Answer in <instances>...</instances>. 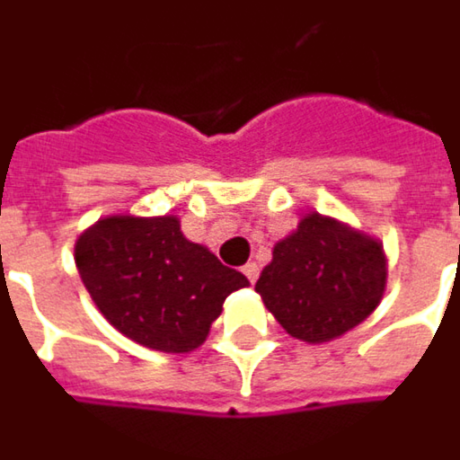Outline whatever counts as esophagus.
I'll use <instances>...</instances> for the list:
<instances>
[{
	"label": "esophagus",
	"instance_id": "esophagus-1",
	"mask_svg": "<svg viewBox=\"0 0 460 460\" xmlns=\"http://www.w3.org/2000/svg\"><path fill=\"white\" fill-rule=\"evenodd\" d=\"M243 274H246V279L253 284V281L259 279V263H253V261L246 263V266H243Z\"/></svg>",
	"mask_w": 460,
	"mask_h": 460
}]
</instances>
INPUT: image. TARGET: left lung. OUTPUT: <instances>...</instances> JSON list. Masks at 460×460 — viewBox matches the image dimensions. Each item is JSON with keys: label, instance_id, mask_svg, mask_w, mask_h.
Instances as JSON below:
<instances>
[{"label": "left lung", "instance_id": "obj_1", "mask_svg": "<svg viewBox=\"0 0 460 460\" xmlns=\"http://www.w3.org/2000/svg\"><path fill=\"white\" fill-rule=\"evenodd\" d=\"M386 274L381 241L314 211L276 243L256 291L286 333L323 343L374 314Z\"/></svg>", "mask_w": 460, "mask_h": 460}]
</instances>
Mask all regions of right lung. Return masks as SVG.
<instances>
[{"mask_svg":"<svg viewBox=\"0 0 460 460\" xmlns=\"http://www.w3.org/2000/svg\"><path fill=\"white\" fill-rule=\"evenodd\" d=\"M74 261L104 319L131 341L186 353L207 341L249 279L189 241L176 217H107L76 239Z\"/></svg>","mask_w":460,"mask_h":460,"instance_id":"1","label":"right lung"}]
</instances>
